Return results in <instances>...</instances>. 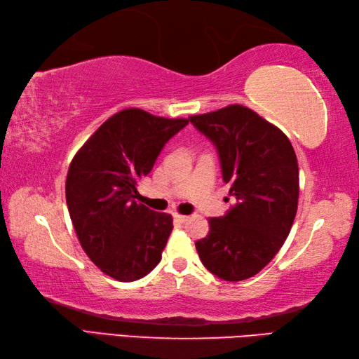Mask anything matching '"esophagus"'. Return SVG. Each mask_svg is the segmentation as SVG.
I'll use <instances>...</instances> for the list:
<instances>
[{"instance_id": "34e87169", "label": "esophagus", "mask_w": 359, "mask_h": 359, "mask_svg": "<svg viewBox=\"0 0 359 359\" xmlns=\"http://www.w3.org/2000/svg\"><path fill=\"white\" fill-rule=\"evenodd\" d=\"M174 219L177 221V222H185V221H188V216H185V215H179V213H175L174 215Z\"/></svg>"}]
</instances>
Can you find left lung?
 Segmentation results:
<instances>
[{"mask_svg":"<svg viewBox=\"0 0 359 359\" xmlns=\"http://www.w3.org/2000/svg\"><path fill=\"white\" fill-rule=\"evenodd\" d=\"M188 119L216 146L222 180L236 199L196 241L201 262L227 282L254 277L277 255L296 217V152L282 130L240 104Z\"/></svg>","mask_w":359,"mask_h":359,"instance_id":"8db88e82","label":"left lung"}]
</instances>
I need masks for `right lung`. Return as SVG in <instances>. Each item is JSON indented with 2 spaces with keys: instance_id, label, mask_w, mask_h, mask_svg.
<instances>
[{
  "instance_id": "obj_1",
  "label": "right lung",
  "mask_w": 359,
  "mask_h": 359,
  "mask_svg": "<svg viewBox=\"0 0 359 359\" xmlns=\"http://www.w3.org/2000/svg\"><path fill=\"white\" fill-rule=\"evenodd\" d=\"M189 119L124 109L100 126L68 168L65 194L82 249L118 282H135L161 259L172 216L135 201L138 180Z\"/></svg>"
}]
</instances>
